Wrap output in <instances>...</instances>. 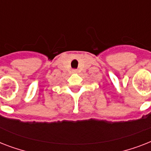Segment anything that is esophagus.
<instances>
[{
	"label": "esophagus",
	"instance_id": "34e87169",
	"mask_svg": "<svg viewBox=\"0 0 151 151\" xmlns=\"http://www.w3.org/2000/svg\"><path fill=\"white\" fill-rule=\"evenodd\" d=\"M73 73H78V70H73Z\"/></svg>",
	"mask_w": 151,
	"mask_h": 151
}]
</instances>
